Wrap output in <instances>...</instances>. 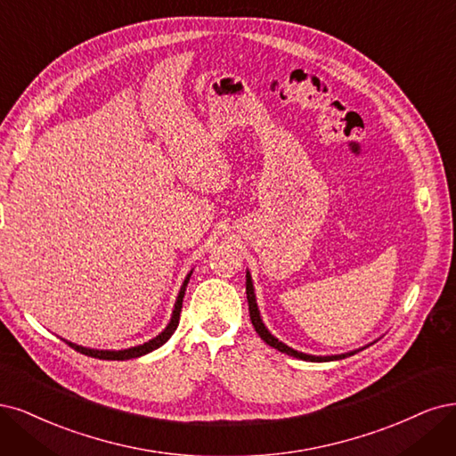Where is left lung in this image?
<instances>
[{
	"label": "left lung",
	"instance_id": "8db88e82",
	"mask_svg": "<svg viewBox=\"0 0 456 456\" xmlns=\"http://www.w3.org/2000/svg\"><path fill=\"white\" fill-rule=\"evenodd\" d=\"M246 297H248V308H249V320H252V324L257 331V335L261 337L263 341H265L269 346L276 348L284 352V354L288 356H293V358H299V360H306V362H333V360H343L346 356H352L356 354V352H360L362 348H356V350H350V352H345V354H331V356H314V354H305V352H299L296 348L288 346L286 343L278 341L276 337L267 330V326L263 324L261 320V314H259V308H257V301H256V289H254V282H252V274H249V271H246Z\"/></svg>",
	"mask_w": 456,
	"mask_h": 456
}]
</instances>
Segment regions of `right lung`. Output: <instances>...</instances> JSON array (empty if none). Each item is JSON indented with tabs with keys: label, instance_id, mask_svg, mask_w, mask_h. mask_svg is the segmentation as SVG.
<instances>
[{
	"label": "right lung",
	"instance_id": "obj_1",
	"mask_svg": "<svg viewBox=\"0 0 456 456\" xmlns=\"http://www.w3.org/2000/svg\"><path fill=\"white\" fill-rule=\"evenodd\" d=\"M191 274H193V269H191L185 276V281L178 291V297H175V303H174V311H172V316H170V322L167 324V328L160 331L157 337H153V339H150L148 343L143 345H138V346H130V348H123V350H98V348H86V346H81V345H76L71 341H66L71 348H76L77 352H81V354L85 356H93V358H100V360H130V358H140L143 354H148V352L163 346L172 333L175 331V328H178L180 324V313H182V303H183V296H185V288L189 284V278Z\"/></svg>",
	"mask_w": 456,
	"mask_h": 456
}]
</instances>
